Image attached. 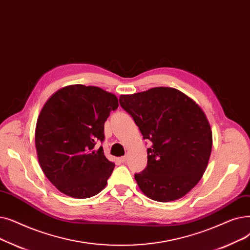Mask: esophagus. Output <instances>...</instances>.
Here are the masks:
<instances>
[{"label":"esophagus","instance_id":"obj_1","mask_svg":"<svg viewBox=\"0 0 250 250\" xmlns=\"http://www.w3.org/2000/svg\"><path fill=\"white\" fill-rule=\"evenodd\" d=\"M127 159H128V157H127V156H125V157H121V158H120V161H121L122 163H125V162L127 161Z\"/></svg>","mask_w":250,"mask_h":250}]
</instances>
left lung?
I'll return each instance as SVG.
<instances>
[{"instance_id":"obj_1","label":"left lung","mask_w":250,"mask_h":250,"mask_svg":"<svg viewBox=\"0 0 250 250\" xmlns=\"http://www.w3.org/2000/svg\"><path fill=\"white\" fill-rule=\"evenodd\" d=\"M122 108L133 118L147 148V166L134 175L145 195L160 203L186 195L207 170L212 133L203 109L182 91L153 87L122 94Z\"/></svg>"}]
</instances>
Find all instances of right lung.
I'll use <instances>...</instances> for the list:
<instances>
[{
  "label": "right lung",
  "instance_id": "1",
  "mask_svg": "<svg viewBox=\"0 0 250 250\" xmlns=\"http://www.w3.org/2000/svg\"><path fill=\"white\" fill-rule=\"evenodd\" d=\"M118 105L115 94L82 84L62 87L45 102L35 148L43 174L59 191L82 199L105 187L115 164L94 146L104 141V122Z\"/></svg>",
  "mask_w": 250,
  "mask_h": 250
}]
</instances>
